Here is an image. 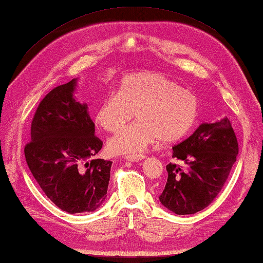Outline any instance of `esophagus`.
Masks as SVG:
<instances>
[{
    "label": "esophagus",
    "mask_w": 263,
    "mask_h": 263,
    "mask_svg": "<svg viewBox=\"0 0 263 263\" xmlns=\"http://www.w3.org/2000/svg\"><path fill=\"white\" fill-rule=\"evenodd\" d=\"M144 157H146V156L144 155H142V154H138V155H125L124 158L125 160H128V161H133V163H135V161H139V160H142V159H144Z\"/></svg>",
    "instance_id": "esophagus-1"
}]
</instances>
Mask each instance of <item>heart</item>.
Here are the masks:
<instances>
[{
  "label": "heart",
  "instance_id": "1",
  "mask_svg": "<svg viewBox=\"0 0 263 263\" xmlns=\"http://www.w3.org/2000/svg\"><path fill=\"white\" fill-rule=\"evenodd\" d=\"M135 113L137 122L108 140L109 152L136 154L157 139L165 144L181 140L197 122L199 104L194 95L164 74L139 72L123 78L119 92L106 95L95 122L105 131L116 132Z\"/></svg>",
  "mask_w": 263,
  "mask_h": 263
}]
</instances>
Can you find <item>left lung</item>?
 Listing matches in <instances>:
<instances>
[{
  "mask_svg": "<svg viewBox=\"0 0 263 263\" xmlns=\"http://www.w3.org/2000/svg\"><path fill=\"white\" fill-rule=\"evenodd\" d=\"M238 143L230 120L202 123L186 140L173 147L172 157L186 171L170 163L161 204L176 215H192L215 200L236 161Z\"/></svg>",
  "mask_w": 263,
  "mask_h": 263,
  "instance_id": "obj_1",
  "label": "left lung"
}]
</instances>
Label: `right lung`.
<instances>
[{
    "mask_svg": "<svg viewBox=\"0 0 263 263\" xmlns=\"http://www.w3.org/2000/svg\"><path fill=\"white\" fill-rule=\"evenodd\" d=\"M77 79L49 91L31 122L25 157L46 197L69 214L98 209L106 199L111 161L92 159L103 147L87 104L73 97Z\"/></svg>",
    "mask_w": 263,
    "mask_h": 263,
    "instance_id": "right-lung-1",
    "label": "right lung"
}]
</instances>
